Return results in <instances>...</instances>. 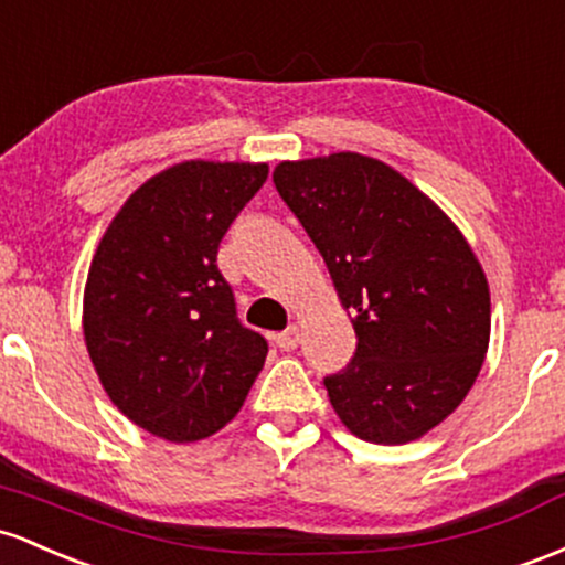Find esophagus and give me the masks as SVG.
<instances>
[{
  "label": "esophagus",
  "mask_w": 565,
  "mask_h": 565,
  "mask_svg": "<svg viewBox=\"0 0 565 565\" xmlns=\"http://www.w3.org/2000/svg\"><path fill=\"white\" fill-rule=\"evenodd\" d=\"M275 341H277V347H280L282 352H294L296 347H299V341H301V331H299V326H290L288 331L277 333V335H275Z\"/></svg>",
  "instance_id": "esophagus-1"
}]
</instances>
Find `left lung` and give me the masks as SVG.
Here are the masks:
<instances>
[{
    "instance_id": "left-lung-1",
    "label": "left lung",
    "mask_w": 565,
    "mask_h": 565,
    "mask_svg": "<svg viewBox=\"0 0 565 565\" xmlns=\"http://www.w3.org/2000/svg\"><path fill=\"white\" fill-rule=\"evenodd\" d=\"M326 262L358 350L326 379L360 440L403 446L472 390L491 339L486 271L459 226L403 173L358 151L271 173Z\"/></svg>"
}]
</instances>
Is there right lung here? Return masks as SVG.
Instances as JSON below:
<instances>
[{
    "instance_id": "obj_1",
    "label": "right lung",
    "mask_w": 565,
    "mask_h": 565,
    "mask_svg": "<svg viewBox=\"0 0 565 565\" xmlns=\"http://www.w3.org/2000/svg\"><path fill=\"white\" fill-rule=\"evenodd\" d=\"M266 175V162L164 168L125 200L95 248L85 347L109 401L146 433L211 437L262 373L269 347L239 326L215 253Z\"/></svg>"
}]
</instances>
